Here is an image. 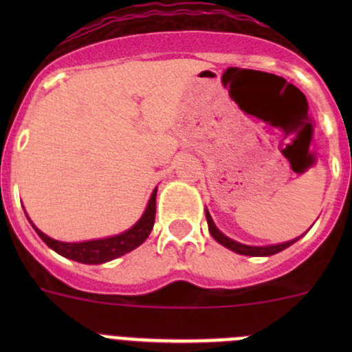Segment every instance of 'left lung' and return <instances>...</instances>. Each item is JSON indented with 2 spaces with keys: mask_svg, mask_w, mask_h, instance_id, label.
Masks as SVG:
<instances>
[{
  "mask_svg": "<svg viewBox=\"0 0 352 352\" xmlns=\"http://www.w3.org/2000/svg\"><path fill=\"white\" fill-rule=\"evenodd\" d=\"M206 220H208V229H210V234L213 236L220 245H223L229 250L236 252V254H241V256H252V257H268L273 256V254H278V252L285 250L287 247H291L292 243H296L298 239L301 238H294L291 241H285V243H276V245H266V247H254V245H245L239 243V241H234L229 236L223 234L222 231H219V227L214 226L213 219H211L210 211L206 210Z\"/></svg>",
  "mask_w": 352,
  "mask_h": 352,
  "instance_id": "8db88e82",
  "label": "left lung"
}]
</instances>
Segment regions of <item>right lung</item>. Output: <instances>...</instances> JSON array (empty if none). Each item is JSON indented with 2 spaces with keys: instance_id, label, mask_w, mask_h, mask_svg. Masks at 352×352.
<instances>
[{
  "instance_id": "obj_1",
  "label": "right lung",
  "mask_w": 352,
  "mask_h": 352,
  "mask_svg": "<svg viewBox=\"0 0 352 352\" xmlns=\"http://www.w3.org/2000/svg\"><path fill=\"white\" fill-rule=\"evenodd\" d=\"M155 210H157V188L151 192V197H149L148 206H146L141 219L133 223L130 229H126L125 232H120L116 236H109V238L102 239L79 241V243H67V241H58V239L49 238L40 229H36L35 223L31 222L30 219L28 220L31 222L36 234L42 238L43 243L47 245L49 248H52L54 252H58L60 256L82 264H102L125 256V254L132 252L133 248H138L139 245L144 243L146 238L151 232V229H153Z\"/></svg>"
}]
</instances>
